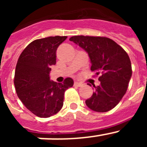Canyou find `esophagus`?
I'll return each mask as SVG.
<instances>
[{"label": "esophagus", "mask_w": 147, "mask_h": 147, "mask_svg": "<svg viewBox=\"0 0 147 147\" xmlns=\"http://www.w3.org/2000/svg\"><path fill=\"white\" fill-rule=\"evenodd\" d=\"M83 84L82 82H74V86L77 87H81L82 86Z\"/></svg>", "instance_id": "1"}]
</instances>
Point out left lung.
Returning a JSON list of instances; mask_svg holds the SVG:
<instances>
[{
	"label": "left lung",
	"instance_id": "left-lung-1",
	"mask_svg": "<svg viewBox=\"0 0 147 147\" xmlns=\"http://www.w3.org/2000/svg\"><path fill=\"white\" fill-rule=\"evenodd\" d=\"M88 54L90 70L100 74V85L85 101L90 110L104 113L112 110L127 92L132 76L129 56L115 41L107 37L74 36L69 39Z\"/></svg>",
	"mask_w": 147,
	"mask_h": 147
}]
</instances>
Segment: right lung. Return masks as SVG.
<instances>
[{
  "label": "right lung",
  "instance_id": "obj_1",
  "mask_svg": "<svg viewBox=\"0 0 147 147\" xmlns=\"http://www.w3.org/2000/svg\"><path fill=\"white\" fill-rule=\"evenodd\" d=\"M67 37L55 36L34 40L18 59L15 74L18 98L32 113L49 118L57 113L64 102V93L74 85L71 78L62 83L50 80L51 66L56 64L57 49Z\"/></svg>",
  "mask_w": 147,
  "mask_h": 147
}]
</instances>
